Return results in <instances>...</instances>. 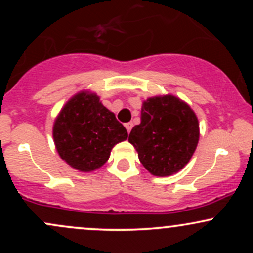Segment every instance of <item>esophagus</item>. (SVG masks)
I'll list each match as a JSON object with an SVG mask.
<instances>
[{
	"mask_svg": "<svg viewBox=\"0 0 253 253\" xmlns=\"http://www.w3.org/2000/svg\"><path fill=\"white\" fill-rule=\"evenodd\" d=\"M125 127H126V129H127V132H130V129H132V127H133V124L132 123H127V124H125Z\"/></svg>",
	"mask_w": 253,
	"mask_h": 253,
	"instance_id": "1",
	"label": "esophagus"
}]
</instances>
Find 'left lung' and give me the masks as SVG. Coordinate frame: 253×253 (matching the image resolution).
I'll return each instance as SVG.
<instances>
[{"label":"left lung","instance_id":"obj_1","mask_svg":"<svg viewBox=\"0 0 253 253\" xmlns=\"http://www.w3.org/2000/svg\"><path fill=\"white\" fill-rule=\"evenodd\" d=\"M199 121L187 103L172 95L151 97L143 103L141 123L128 141L139 161L155 176H170L187 165L199 141Z\"/></svg>","mask_w":253,"mask_h":253}]
</instances>
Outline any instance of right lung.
I'll use <instances>...</instances> for the list:
<instances>
[{
	"instance_id": "right-lung-1",
	"label": "right lung",
	"mask_w": 253,
	"mask_h": 253,
	"mask_svg": "<svg viewBox=\"0 0 253 253\" xmlns=\"http://www.w3.org/2000/svg\"><path fill=\"white\" fill-rule=\"evenodd\" d=\"M127 130L96 94L78 92L54 121L53 139L60 158L76 170L92 171L108 161L115 144Z\"/></svg>"
}]
</instances>
